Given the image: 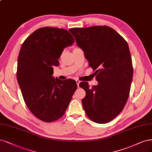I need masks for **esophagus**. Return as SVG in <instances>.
Wrapping results in <instances>:
<instances>
[{"label":"esophagus","instance_id":"34e87169","mask_svg":"<svg viewBox=\"0 0 152 152\" xmlns=\"http://www.w3.org/2000/svg\"><path fill=\"white\" fill-rule=\"evenodd\" d=\"M76 82H77V87H79V83H80V81L79 80H76Z\"/></svg>","mask_w":152,"mask_h":152}]
</instances>
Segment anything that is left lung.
Segmentation results:
<instances>
[{
	"label": "left lung",
	"mask_w": 152,
	"mask_h": 152,
	"mask_svg": "<svg viewBox=\"0 0 152 152\" xmlns=\"http://www.w3.org/2000/svg\"><path fill=\"white\" fill-rule=\"evenodd\" d=\"M84 52L88 66L95 71L97 86H79L86 91L82 100L87 116L107 123L121 113L129 97L133 69L129 46L122 36L106 26L69 30Z\"/></svg>",
	"instance_id": "8db88e82"
}]
</instances>
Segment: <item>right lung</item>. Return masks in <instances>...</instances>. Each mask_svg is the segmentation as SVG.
<instances>
[{
  "mask_svg": "<svg viewBox=\"0 0 152 152\" xmlns=\"http://www.w3.org/2000/svg\"><path fill=\"white\" fill-rule=\"evenodd\" d=\"M74 41L64 29L44 27L29 35L20 48L18 82L26 106L44 122H53L63 116L77 88L74 80L61 81L52 76L64 49Z\"/></svg>",
  "mask_w": 152,
  "mask_h": 152,
  "instance_id": "obj_1",
  "label": "right lung"
}]
</instances>
